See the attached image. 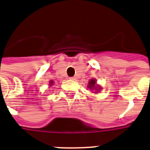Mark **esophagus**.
I'll list each match as a JSON object with an SVG mask.
<instances>
[{
	"label": "esophagus",
	"mask_w": 150,
	"mask_h": 150,
	"mask_svg": "<svg viewBox=\"0 0 150 150\" xmlns=\"http://www.w3.org/2000/svg\"><path fill=\"white\" fill-rule=\"evenodd\" d=\"M70 79H71V80H76V78H75V76H74V77H71V78H70Z\"/></svg>",
	"instance_id": "1"
}]
</instances>
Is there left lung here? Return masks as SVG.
Instances as JSON below:
<instances>
[{
  "label": "left lung",
  "mask_w": 150,
  "mask_h": 150,
  "mask_svg": "<svg viewBox=\"0 0 150 150\" xmlns=\"http://www.w3.org/2000/svg\"><path fill=\"white\" fill-rule=\"evenodd\" d=\"M88 88H90V89H100V88L99 87V86H96V80L95 79H91L89 83H88ZM98 91V90H97Z\"/></svg>",
  "instance_id": "1"
}]
</instances>
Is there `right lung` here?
Segmentation results:
<instances>
[{"label": "right lung", "instance_id": "obj_1", "mask_svg": "<svg viewBox=\"0 0 150 150\" xmlns=\"http://www.w3.org/2000/svg\"><path fill=\"white\" fill-rule=\"evenodd\" d=\"M50 85H52V84H53V81H50Z\"/></svg>", "mask_w": 150, "mask_h": 150}]
</instances>
